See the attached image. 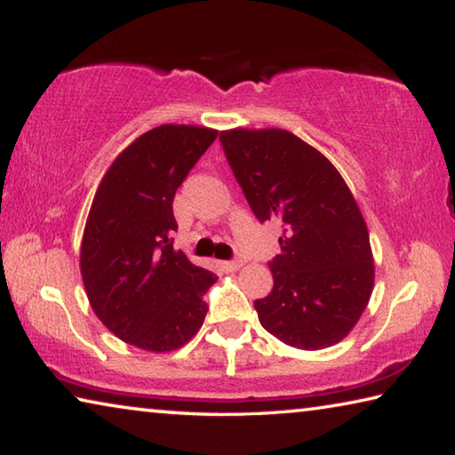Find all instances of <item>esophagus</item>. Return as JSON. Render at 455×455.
Returning a JSON list of instances; mask_svg holds the SVG:
<instances>
[{
	"instance_id": "1",
	"label": "esophagus",
	"mask_w": 455,
	"mask_h": 455,
	"mask_svg": "<svg viewBox=\"0 0 455 455\" xmlns=\"http://www.w3.org/2000/svg\"><path fill=\"white\" fill-rule=\"evenodd\" d=\"M241 267H243V260H225V263H222V268L228 273H235Z\"/></svg>"
}]
</instances>
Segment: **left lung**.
<instances>
[{
  "mask_svg": "<svg viewBox=\"0 0 455 455\" xmlns=\"http://www.w3.org/2000/svg\"><path fill=\"white\" fill-rule=\"evenodd\" d=\"M255 217L283 227L259 321L279 341L325 349L347 337L373 289L369 233L351 190L319 150L281 128L220 132Z\"/></svg>",
  "mask_w": 455,
  "mask_h": 455,
  "instance_id": "8db88e82",
  "label": "left lung"
}]
</instances>
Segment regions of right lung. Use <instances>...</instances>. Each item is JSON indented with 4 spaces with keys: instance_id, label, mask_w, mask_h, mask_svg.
<instances>
[{
    "instance_id": "1",
    "label": "right lung",
    "mask_w": 455,
    "mask_h": 455,
    "mask_svg": "<svg viewBox=\"0 0 455 455\" xmlns=\"http://www.w3.org/2000/svg\"><path fill=\"white\" fill-rule=\"evenodd\" d=\"M217 130L163 124L114 160L82 238L88 301L114 335L144 351L182 347L203 327L219 276L174 249L172 200Z\"/></svg>"
}]
</instances>
